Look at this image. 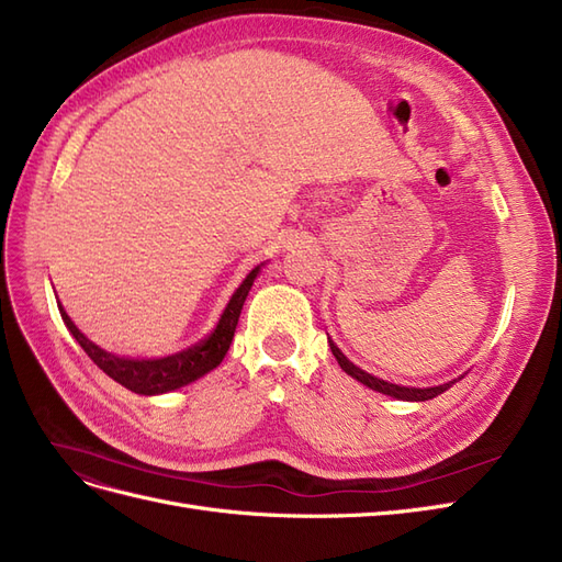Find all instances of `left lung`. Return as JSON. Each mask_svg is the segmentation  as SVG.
<instances>
[{
    "label": "left lung",
    "instance_id": "left-lung-1",
    "mask_svg": "<svg viewBox=\"0 0 562 562\" xmlns=\"http://www.w3.org/2000/svg\"><path fill=\"white\" fill-rule=\"evenodd\" d=\"M328 345H330V351H333V356L337 359L339 368H342V370L347 372V375H351L353 380H359L361 384L370 386L372 391H380V394L394 396V398H401V401H429V398H434V396H438V394H443V391L450 386V384H443V386H431V389H413V386L407 389V386H398V384L384 382V380H380V378H375V375H370V372L361 370L359 366H353V363L347 359V356L333 345L330 337H328Z\"/></svg>",
    "mask_w": 562,
    "mask_h": 562
}]
</instances>
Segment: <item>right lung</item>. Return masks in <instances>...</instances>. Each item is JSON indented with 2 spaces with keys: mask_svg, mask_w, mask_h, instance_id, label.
<instances>
[{
  "mask_svg": "<svg viewBox=\"0 0 562 562\" xmlns=\"http://www.w3.org/2000/svg\"><path fill=\"white\" fill-rule=\"evenodd\" d=\"M260 267H255L250 274L246 277V281L236 288V293L232 295L227 310L220 318L217 328L213 330V335L209 339H203L199 347H192L187 351H180L176 356H166V359H155V361H135V359H119L114 353H108L100 347H95L91 339L83 337L79 333V328L70 321L60 310V316L65 321L67 330L72 333V337L79 342V347L89 353V359L110 375L114 382H119L122 386L135 391V394H143V396H151V394H166V391L178 389L190 384L194 380H199L201 375H206L209 370L217 368L223 363L225 353L232 345V337L236 333V323H239L241 310H244V302L248 297L250 285L258 277Z\"/></svg>",
  "mask_w": 562,
  "mask_h": 562,
  "instance_id": "right-lung-1",
  "label": "right lung"
}]
</instances>
